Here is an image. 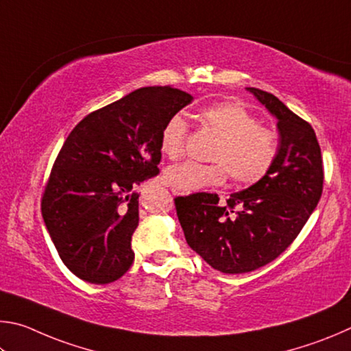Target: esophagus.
I'll use <instances>...</instances> for the list:
<instances>
[{"label":"esophagus","instance_id":"esophagus-1","mask_svg":"<svg viewBox=\"0 0 351 351\" xmlns=\"http://www.w3.org/2000/svg\"><path fill=\"white\" fill-rule=\"evenodd\" d=\"M172 193H174V194H180L179 191H176V189H172Z\"/></svg>","mask_w":351,"mask_h":351}]
</instances>
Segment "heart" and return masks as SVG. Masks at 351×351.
Returning <instances> with one entry per match:
<instances>
[{"label": "heart", "instance_id": "heart-1", "mask_svg": "<svg viewBox=\"0 0 351 351\" xmlns=\"http://www.w3.org/2000/svg\"><path fill=\"white\" fill-rule=\"evenodd\" d=\"M200 119L217 135L210 160L200 165L183 162L165 172V182L176 191L189 194L208 186L220 185L230 179L239 185L259 182L274 163L278 154L276 135L268 128L257 125L256 117L239 103L225 101L208 106ZM188 128L180 115L171 117L160 135V151L169 160H179L185 152Z\"/></svg>", "mask_w": 351, "mask_h": 351}]
</instances>
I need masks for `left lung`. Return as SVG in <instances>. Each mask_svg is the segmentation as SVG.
<instances>
[{
	"label": "left lung",
	"instance_id": "left-lung-1",
	"mask_svg": "<svg viewBox=\"0 0 351 351\" xmlns=\"http://www.w3.org/2000/svg\"><path fill=\"white\" fill-rule=\"evenodd\" d=\"M278 120L279 145L271 168L254 185L219 202L217 194L177 197L189 247L226 274L254 271L290 247L317 206L324 185L322 156L311 125L278 97L248 88ZM241 210L234 211V206Z\"/></svg>",
	"mask_w": 351,
	"mask_h": 351
}]
</instances>
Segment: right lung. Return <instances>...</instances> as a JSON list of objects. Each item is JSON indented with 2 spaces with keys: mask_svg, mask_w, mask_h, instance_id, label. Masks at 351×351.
I'll use <instances>...</instances> for the list:
<instances>
[{
  "mask_svg": "<svg viewBox=\"0 0 351 351\" xmlns=\"http://www.w3.org/2000/svg\"><path fill=\"white\" fill-rule=\"evenodd\" d=\"M193 100L171 86L141 88L72 129L53 163L41 213L61 261L77 278L103 285L131 268L135 186L158 174L163 128Z\"/></svg>",
  "mask_w": 351,
  "mask_h": 351,
  "instance_id": "add662e5",
  "label": "right lung"
}]
</instances>
